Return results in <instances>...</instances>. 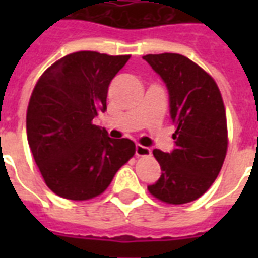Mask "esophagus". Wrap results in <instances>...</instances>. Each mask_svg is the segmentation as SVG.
<instances>
[{"label": "esophagus", "instance_id": "34e87169", "mask_svg": "<svg viewBox=\"0 0 258 258\" xmlns=\"http://www.w3.org/2000/svg\"><path fill=\"white\" fill-rule=\"evenodd\" d=\"M135 155L138 157H145V156H151L152 155V151L149 148H146V146H142V145H138L135 146Z\"/></svg>", "mask_w": 258, "mask_h": 258}]
</instances>
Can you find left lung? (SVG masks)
I'll list each match as a JSON object with an SVG mask.
<instances>
[{"mask_svg":"<svg viewBox=\"0 0 258 258\" xmlns=\"http://www.w3.org/2000/svg\"><path fill=\"white\" fill-rule=\"evenodd\" d=\"M168 90L170 116L175 124V149H155L162 175L148 186L170 205L194 202L216 181L227 155V116L221 92L210 74L179 53L144 56Z\"/></svg>","mask_w":258,"mask_h":258,"instance_id":"1","label":"left lung"}]
</instances>
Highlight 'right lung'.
Returning a JSON list of instances; mask_svg holds the SVG:
<instances>
[{
    "label": "right lung",
    "instance_id": "right-lung-1",
    "mask_svg": "<svg viewBox=\"0 0 258 258\" xmlns=\"http://www.w3.org/2000/svg\"><path fill=\"white\" fill-rule=\"evenodd\" d=\"M128 59L80 51L59 59L37 81L26 116L27 141L45 184L60 198L101 195L134 156L133 141L112 140L92 123L106 110L109 84Z\"/></svg>",
    "mask_w": 258,
    "mask_h": 258
}]
</instances>
